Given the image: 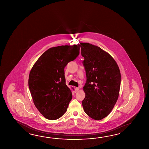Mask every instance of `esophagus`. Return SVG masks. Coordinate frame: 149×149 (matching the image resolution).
Returning a JSON list of instances; mask_svg holds the SVG:
<instances>
[{
	"label": "esophagus",
	"instance_id": "34e87169",
	"mask_svg": "<svg viewBox=\"0 0 149 149\" xmlns=\"http://www.w3.org/2000/svg\"><path fill=\"white\" fill-rule=\"evenodd\" d=\"M79 90V87H76L75 88V92H77Z\"/></svg>",
	"mask_w": 149,
	"mask_h": 149
}]
</instances>
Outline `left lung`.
Wrapping results in <instances>:
<instances>
[{"instance_id":"left-lung-1","label":"left lung","mask_w":149,"mask_h":149,"mask_svg":"<svg viewBox=\"0 0 149 149\" xmlns=\"http://www.w3.org/2000/svg\"><path fill=\"white\" fill-rule=\"evenodd\" d=\"M79 46L87 78L82 107L89 117L101 120L111 112L118 98L120 70L113 57L101 48L87 42H81Z\"/></svg>"}]
</instances>
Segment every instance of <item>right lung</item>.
Returning <instances> with one entry per match:
<instances>
[{
  "label": "right lung",
  "mask_w": 149,
  "mask_h": 149,
  "mask_svg": "<svg viewBox=\"0 0 149 149\" xmlns=\"http://www.w3.org/2000/svg\"><path fill=\"white\" fill-rule=\"evenodd\" d=\"M79 50V45L51 48L32 68L29 89L36 107L47 119H57L67 111L72 95L65 84L64 68L76 59Z\"/></svg>",
  "instance_id": "obj_1"
}]
</instances>
